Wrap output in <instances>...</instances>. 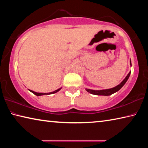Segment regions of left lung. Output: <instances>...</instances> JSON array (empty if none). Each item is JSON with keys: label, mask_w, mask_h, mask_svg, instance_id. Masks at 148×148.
<instances>
[{"label": "left lung", "mask_w": 148, "mask_h": 148, "mask_svg": "<svg viewBox=\"0 0 148 148\" xmlns=\"http://www.w3.org/2000/svg\"><path fill=\"white\" fill-rule=\"evenodd\" d=\"M130 64H131V61H130ZM131 72H129V73L127 74L126 77L123 80L121 84H119L118 86H116L115 87L108 89H103V90H92L89 89H86V90L87 91L90 92L91 94L95 95H104V96H108V95H111L112 94L114 93L117 91H118L121 88V87L124 86L125 84L126 83L127 80H128L129 77L130 76V74H131Z\"/></svg>", "instance_id": "obj_1"}]
</instances>
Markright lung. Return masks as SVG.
<instances>
[{"instance_id": "add662e5", "label": "right lung", "mask_w": 148, "mask_h": 148, "mask_svg": "<svg viewBox=\"0 0 148 148\" xmlns=\"http://www.w3.org/2000/svg\"><path fill=\"white\" fill-rule=\"evenodd\" d=\"M61 88H59L57 90H56V91H54L53 92H47V93H44V92H34L33 91H32V90H29L30 91L32 92V93H34L35 95H36V96H41V95H50V94H53V93H56V92H58L59 91H60L61 90Z\"/></svg>"}]
</instances>
